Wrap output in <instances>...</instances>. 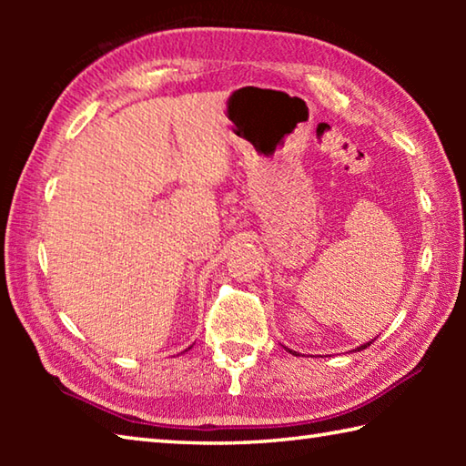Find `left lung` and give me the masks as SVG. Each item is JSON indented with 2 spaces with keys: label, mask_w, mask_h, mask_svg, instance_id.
Here are the masks:
<instances>
[{
  "label": "left lung",
  "mask_w": 466,
  "mask_h": 466,
  "mask_svg": "<svg viewBox=\"0 0 466 466\" xmlns=\"http://www.w3.org/2000/svg\"><path fill=\"white\" fill-rule=\"evenodd\" d=\"M370 343H372V341H370ZM370 343H366V345H361V347H360V350H366V347H368Z\"/></svg>",
  "instance_id": "1"
}]
</instances>
